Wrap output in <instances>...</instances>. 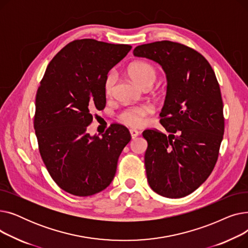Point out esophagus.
<instances>
[{
  "instance_id": "34e87169",
  "label": "esophagus",
  "mask_w": 248,
  "mask_h": 248,
  "mask_svg": "<svg viewBox=\"0 0 248 248\" xmlns=\"http://www.w3.org/2000/svg\"><path fill=\"white\" fill-rule=\"evenodd\" d=\"M129 133H131V137H132V139H133V140H134V139H136V138L140 135V132H139V131H137V129H134V128L129 129Z\"/></svg>"
}]
</instances>
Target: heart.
<instances>
[{
	"instance_id": "obj_1",
	"label": "heart",
	"mask_w": 248,
	"mask_h": 248,
	"mask_svg": "<svg viewBox=\"0 0 248 248\" xmlns=\"http://www.w3.org/2000/svg\"><path fill=\"white\" fill-rule=\"evenodd\" d=\"M127 72L133 78V80L136 81L142 88L152 87L157 79L158 71L153 66L152 64L144 61H137L132 63L127 68ZM116 82V75L113 71L109 72L104 81V91L108 95H110L113 90ZM152 111V108L148 106H134L129 107L124 109L121 115L120 120L129 125V126H140L145 123V117L148 113Z\"/></svg>"
}]
</instances>
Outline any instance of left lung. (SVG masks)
Listing matches in <instances>:
<instances>
[{"mask_svg": "<svg viewBox=\"0 0 248 248\" xmlns=\"http://www.w3.org/2000/svg\"><path fill=\"white\" fill-rule=\"evenodd\" d=\"M134 55L160 64L167 77L160 116L170 135L142 133L149 185L161 196L185 197L210 176L223 139V102L215 72L197 51L176 42L140 45Z\"/></svg>", "mask_w": 248, "mask_h": 248, "instance_id": "1", "label": "left lung"}]
</instances>
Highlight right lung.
I'll return each mask as SVG.
<instances>
[{"instance_id": "1", "label": "right lung", "mask_w": 248, "mask_h": 248, "mask_svg": "<svg viewBox=\"0 0 248 248\" xmlns=\"http://www.w3.org/2000/svg\"><path fill=\"white\" fill-rule=\"evenodd\" d=\"M131 49L93 39L73 41L50 61L38 88L34 128L39 151L55 183L75 196H91L110 185L132 139L116 124L101 137L87 133L91 111L106 107L108 73Z\"/></svg>"}]
</instances>
